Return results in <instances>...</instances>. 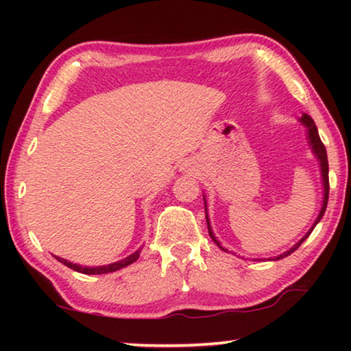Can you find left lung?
Masks as SVG:
<instances>
[{
	"label": "left lung",
	"mask_w": 351,
	"mask_h": 351,
	"mask_svg": "<svg viewBox=\"0 0 351 351\" xmlns=\"http://www.w3.org/2000/svg\"><path fill=\"white\" fill-rule=\"evenodd\" d=\"M302 123H304V125H306V128H308V139H310V144H311V147H313V153L316 154L317 156V159L320 161V170H322V181H324V190H325V193H324V204H322V209H320V213H319V217H317V219H316V223L313 224V228L308 230V234L304 237V239H302L299 243H297V245H294L293 247L289 249V251H287V252H283L282 255H278V257H276V258H272V260H280V258H283V257H288L289 254H293L297 247H299L302 243L305 241V239H308V235H310L311 232H313V229L316 228V224L320 221V218L324 217V213H325V209H326V203H328V192H330V181H328V159H326V150H325V145L322 144V141H320V138H319V133H317V127H316V123H314V121L313 119L308 116V114H304L302 116ZM204 207H207L206 206V201H204ZM206 212V221H207V229H209V235H210V239L217 243V246H219V243L217 241V239H215V235H213V232H212V229H210V223H209V217H207V209L204 210ZM221 247V246H219ZM223 251H226L224 247H221Z\"/></svg>",
	"instance_id": "left-lung-1"
}]
</instances>
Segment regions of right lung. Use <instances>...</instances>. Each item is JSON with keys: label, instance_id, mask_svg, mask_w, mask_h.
Masks as SVG:
<instances>
[{"label": "right lung", "instance_id": "obj_1", "mask_svg": "<svg viewBox=\"0 0 351 351\" xmlns=\"http://www.w3.org/2000/svg\"><path fill=\"white\" fill-rule=\"evenodd\" d=\"M56 258H57L58 261H60V263H63L64 266H68V268L74 269V271H77V272H82V274H88V276H91V274H108V272H114V271H117V269H122V268H125V266L134 263V261L139 258V251L134 252L133 255H130V257H127V258L116 261V263L105 265V266H97V268H88V266L74 265V263H71V261L64 260V258H62V257H56Z\"/></svg>", "mask_w": 351, "mask_h": 351}]
</instances>
